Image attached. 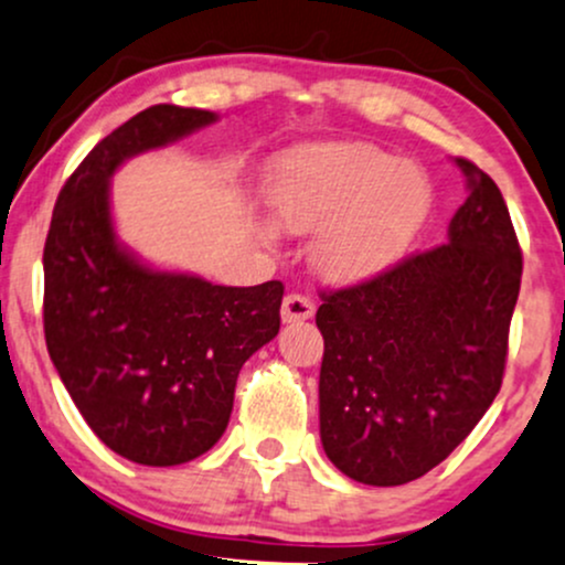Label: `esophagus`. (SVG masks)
I'll return each mask as SVG.
<instances>
[{
    "label": "esophagus",
    "mask_w": 565,
    "mask_h": 565,
    "mask_svg": "<svg viewBox=\"0 0 565 565\" xmlns=\"http://www.w3.org/2000/svg\"><path fill=\"white\" fill-rule=\"evenodd\" d=\"M313 302L302 295H287L281 302V319L284 323H300L313 319Z\"/></svg>",
    "instance_id": "34e87169"
}]
</instances>
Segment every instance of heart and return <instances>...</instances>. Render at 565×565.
Returning <instances> with one entry per match:
<instances>
[{"label": "heart", "mask_w": 565, "mask_h": 565, "mask_svg": "<svg viewBox=\"0 0 565 565\" xmlns=\"http://www.w3.org/2000/svg\"><path fill=\"white\" fill-rule=\"evenodd\" d=\"M274 223L291 236L321 231L313 268L329 284H359L401 257L433 206L419 167L361 142L305 146L270 178Z\"/></svg>", "instance_id": "b5f03b06"}]
</instances>
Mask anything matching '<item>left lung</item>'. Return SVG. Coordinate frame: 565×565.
<instances>
[{"mask_svg": "<svg viewBox=\"0 0 565 565\" xmlns=\"http://www.w3.org/2000/svg\"><path fill=\"white\" fill-rule=\"evenodd\" d=\"M470 196L446 244L323 291L319 423L327 457L366 486L417 481L470 436L502 387L523 257L494 180L454 159Z\"/></svg>", "mask_w": 565, "mask_h": 565, "instance_id": "left-lung-1", "label": "left lung"}]
</instances>
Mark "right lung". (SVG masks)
Returning a JSON list of instances; mask_svg holds the SVG:
<instances>
[{
    "mask_svg": "<svg viewBox=\"0 0 565 565\" xmlns=\"http://www.w3.org/2000/svg\"><path fill=\"white\" fill-rule=\"evenodd\" d=\"M215 121L161 103L114 129L66 180L44 244L50 359L95 436L148 468L217 444L244 361L281 327V281L220 287L151 268L116 238L114 172Z\"/></svg>",
    "mask_w": 565,
    "mask_h": 565,
    "instance_id": "obj_1",
    "label": "right lung"
}]
</instances>
